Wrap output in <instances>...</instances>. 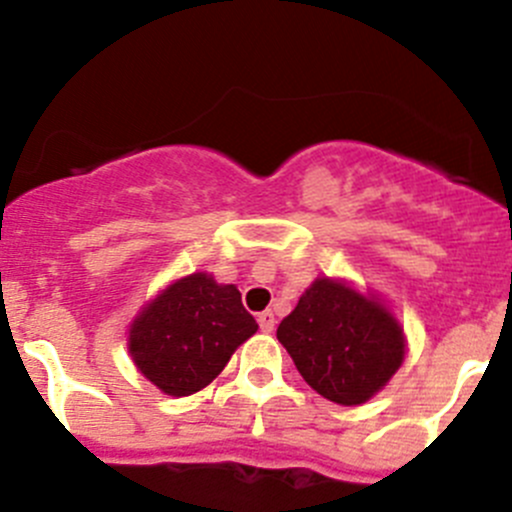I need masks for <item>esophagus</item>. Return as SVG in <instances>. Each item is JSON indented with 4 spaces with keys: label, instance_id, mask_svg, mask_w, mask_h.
<instances>
[{
    "label": "esophagus",
    "instance_id": "esophagus-1",
    "mask_svg": "<svg viewBox=\"0 0 512 512\" xmlns=\"http://www.w3.org/2000/svg\"><path fill=\"white\" fill-rule=\"evenodd\" d=\"M257 324H260L262 332H272V329H275V314L260 312V314H257Z\"/></svg>",
    "mask_w": 512,
    "mask_h": 512
}]
</instances>
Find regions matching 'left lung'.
<instances>
[{
	"label": "left lung",
	"mask_w": 512,
	"mask_h": 512,
	"mask_svg": "<svg viewBox=\"0 0 512 512\" xmlns=\"http://www.w3.org/2000/svg\"><path fill=\"white\" fill-rule=\"evenodd\" d=\"M302 379L324 399L359 406L404 361V334L374 299L334 280H317L277 327Z\"/></svg>",
	"instance_id": "1"
}]
</instances>
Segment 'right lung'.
<instances>
[{
  "label": "right lung",
  "instance_id": "obj_1",
  "mask_svg": "<svg viewBox=\"0 0 512 512\" xmlns=\"http://www.w3.org/2000/svg\"><path fill=\"white\" fill-rule=\"evenodd\" d=\"M257 332L235 285H218L205 272L173 282L136 317L128 337L133 361L170 396L205 389L232 352Z\"/></svg>",
  "mask_w": 512,
  "mask_h": 512
}]
</instances>
